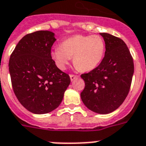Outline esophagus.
Here are the masks:
<instances>
[{
  "instance_id": "34e87169",
  "label": "esophagus",
  "mask_w": 146,
  "mask_h": 146,
  "mask_svg": "<svg viewBox=\"0 0 146 146\" xmlns=\"http://www.w3.org/2000/svg\"><path fill=\"white\" fill-rule=\"evenodd\" d=\"M70 77L71 81H73V80H75L78 77V76L74 75V74H70Z\"/></svg>"
}]
</instances>
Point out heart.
Instances as JSON below:
<instances>
[{"instance_id": "1", "label": "heart", "mask_w": 146, "mask_h": 146, "mask_svg": "<svg viewBox=\"0 0 146 146\" xmlns=\"http://www.w3.org/2000/svg\"><path fill=\"white\" fill-rule=\"evenodd\" d=\"M105 44L98 35H76L65 40L60 46L51 51V57L57 66L64 70L70 57L81 71H90L101 63L104 57Z\"/></svg>"}]
</instances>
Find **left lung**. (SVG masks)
Returning a JSON list of instances; mask_svg holds the SVG:
<instances>
[{
    "label": "left lung",
    "instance_id": "left-lung-1",
    "mask_svg": "<svg viewBox=\"0 0 146 146\" xmlns=\"http://www.w3.org/2000/svg\"><path fill=\"white\" fill-rule=\"evenodd\" d=\"M106 51L97 67L81 75L85 88L80 96L91 111L109 113L123 104L129 93L134 72L133 59L125 42L108 33H100Z\"/></svg>",
    "mask_w": 146,
    "mask_h": 146
}]
</instances>
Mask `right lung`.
Returning a JSON list of instances; mask_svg holds the SVG:
<instances>
[{
    "label": "right lung",
    "mask_w": 146,
    "mask_h": 146,
    "mask_svg": "<svg viewBox=\"0 0 146 146\" xmlns=\"http://www.w3.org/2000/svg\"><path fill=\"white\" fill-rule=\"evenodd\" d=\"M54 35L44 30L27 34L10 55L13 90L20 104L32 113H47L57 108L70 83V76L51 57Z\"/></svg>",
    "instance_id": "1"
}]
</instances>
